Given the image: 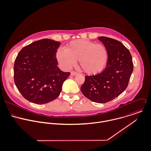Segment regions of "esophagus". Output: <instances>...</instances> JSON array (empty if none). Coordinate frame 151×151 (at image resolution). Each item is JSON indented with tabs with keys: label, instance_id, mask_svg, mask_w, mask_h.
Listing matches in <instances>:
<instances>
[{
	"label": "esophagus",
	"instance_id": "1",
	"mask_svg": "<svg viewBox=\"0 0 151 151\" xmlns=\"http://www.w3.org/2000/svg\"><path fill=\"white\" fill-rule=\"evenodd\" d=\"M70 75H71V76H75V75H78V72H75V71H72L70 73Z\"/></svg>",
	"mask_w": 151,
	"mask_h": 151
}]
</instances>
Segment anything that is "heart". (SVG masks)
<instances>
[{
    "label": "heart",
    "mask_w": 151,
    "mask_h": 151,
    "mask_svg": "<svg viewBox=\"0 0 151 151\" xmlns=\"http://www.w3.org/2000/svg\"><path fill=\"white\" fill-rule=\"evenodd\" d=\"M56 58L65 69H70L79 60L82 70L88 75H96L106 67L109 60L107 48L102 44L77 40L67 45L65 50L59 49Z\"/></svg>",
    "instance_id": "obj_1"
}]
</instances>
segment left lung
Instances as JSON below:
<instances>
[{"mask_svg":"<svg viewBox=\"0 0 151 151\" xmlns=\"http://www.w3.org/2000/svg\"><path fill=\"white\" fill-rule=\"evenodd\" d=\"M98 40L108 51L106 67L100 73L86 76L81 90L91 101L105 103L126 89L133 71V63L129 50L120 41L106 37H99Z\"/></svg>","mask_w":151,"mask_h":151,"instance_id":"left-lung-1","label":"left lung"}]
</instances>
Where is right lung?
Instances as JSON below:
<instances>
[{"mask_svg": "<svg viewBox=\"0 0 151 151\" xmlns=\"http://www.w3.org/2000/svg\"><path fill=\"white\" fill-rule=\"evenodd\" d=\"M60 44L51 39L40 40L23 48L16 58L15 85L31 103L42 104L55 100L70 74L57 66L55 55Z\"/></svg>", "mask_w": 151, "mask_h": 151, "instance_id": "add662e5", "label": "right lung"}]
</instances>
